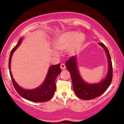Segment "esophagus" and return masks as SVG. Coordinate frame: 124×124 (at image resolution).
Here are the masks:
<instances>
[{
  "label": "esophagus",
  "instance_id": "obj_1",
  "mask_svg": "<svg viewBox=\"0 0 124 124\" xmlns=\"http://www.w3.org/2000/svg\"><path fill=\"white\" fill-rule=\"evenodd\" d=\"M60 67H61V69H62V70H64V69H66V66H65V64H63V63L61 64Z\"/></svg>",
  "mask_w": 124,
  "mask_h": 124
}]
</instances>
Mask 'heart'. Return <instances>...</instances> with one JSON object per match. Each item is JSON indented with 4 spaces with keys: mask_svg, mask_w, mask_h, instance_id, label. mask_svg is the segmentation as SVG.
<instances>
[{
    "mask_svg": "<svg viewBox=\"0 0 124 124\" xmlns=\"http://www.w3.org/2000/svg\"><path fill=\"white\" fill-rule=\"evenodd\" d=\"M85 40V37L83 33L75 31H67L61 34L55 38L53 42V46L59 52L67 50V53L72 56L82 46ZM54 55H58L55 51H52Z\"/></svg>",
    "mask_w": 124,
    "mask_h": 124,
    "instance_id": "heart-1",
    "label": "heart"
}]
</instances>
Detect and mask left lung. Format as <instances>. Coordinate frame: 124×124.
Here are the masks:
<instances>
[{
  "mask_svg": "<svg viewBox=\"0 0 124 124\" xmlns=\"http://www.w3.org/2000/svg\"><path fill=\"white\" fill-rule=\"evenodd\" d=\"M99 45L106 51L108 59L107 73L106 77L101 82L95 83H89L84 80L79 73L76 55L72 56L65 63L67 69L70 73L74 92L76 96L80 99L89 100L101 96L104 93L111 83L112 66L109 51L104 44L99 43Z\"/></svg>",
  "mask_w": 124,
  "mask_h": 124,
  "instance_id": "left-lung-1",
  "label": "left lung"
}]
</instances>
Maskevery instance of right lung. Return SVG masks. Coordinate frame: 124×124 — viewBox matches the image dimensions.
<instances>
[{
	"instance_id": "add662e5",
	"label": "right lung",
	"mask_w": 124,
	"mask_h": 124,
	"mask_svg": "<svg viewBox=\"0 0 124 124\" xmlns=\"http://www.w3.org/2000/svg\"><path fill=\"white\" fill-rule=\"evenodd\" d=\"M23 38H20L17 44L13 48L10 52L9 60H8V69L10 75L12 79L13 85L15 87L16 90L24 99L31 101L32 102H46L51 100L55 93L56 90L55 79L58 75L61 72L60 63L58 65H52L49 68L46 78L44 82L40 86L33 89H24L21 87L17 83L11 72V61L13 52L20 46Z\"/></svg>"
}]
</instances>
